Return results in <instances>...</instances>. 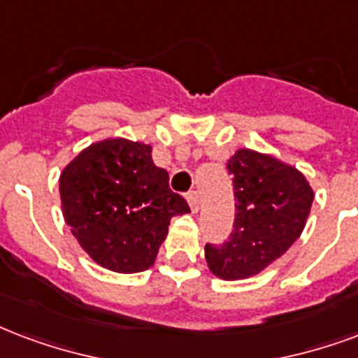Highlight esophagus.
I'll return each mask as SVG.
<instances>
[{
    "instance_id": "obj_1",
    "label": "esophagus",
    "mask_w": 358,
    "mask_h": 358,
    "mask_svg": "<svg viewBox=\"0 0 358 358\" xmlns=\"http://www.w3.org/2000/svg\"><path fill=\"white\" fill-rule=\"evenodd\" d=\"M187 203H189L191 206V212H193V214H197L199 208H201V197H199L197 191H191V193H187Z\"/></svg>"
}]
</instances>
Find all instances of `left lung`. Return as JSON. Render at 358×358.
<instances>
[{
	"mask_svg": "<svg viewBox=\"0 0 358 358\" xmlns=\"http://www.w3.org/2000/svg\"><path fill=\"white\" fill-rule=\"evenodd\" d=\"M236 215L231 238L206 244L210 272L227 282L263 272L299 238L310 215L313 189L299 169L270 154L240 148L227 161Z\"/></svg>",
	"mask_w": 358,
	"mask_h": 358,
	"instance_id": "1",
	"label": "left lung"
}]
</instances>
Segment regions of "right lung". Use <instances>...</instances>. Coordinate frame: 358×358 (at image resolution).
<instances>
[{"label": "right lung", "mask_w": 358, "mask_h": 358, "mask_svg": "<svg viewBox=\"0 0 358 358\" xmlns=\"http://www.w3.org/2000/svg\"><path fill=\"white\" fill-rule=\"evenodd\" d=\"M62 212L71 233L103 268L135 274L155 263L173 215L189 212L155 167L150 144L105 138L59 174Z\"/></svg>", "instance_id": "obj_1"}]
</instances>
